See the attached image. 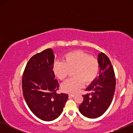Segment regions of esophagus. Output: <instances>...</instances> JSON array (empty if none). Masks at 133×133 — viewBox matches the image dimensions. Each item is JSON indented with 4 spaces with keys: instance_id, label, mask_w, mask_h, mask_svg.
<instances>
[{
    "instance_id": "1",
    "label": "esophagus",
    "mask_w": 133,
    "mask_h": 133,
    "mask_svg": "<svg viewBox=\"0 0 133 133\" xmlns=\"http://www.w3.org/2000/svg\"><path fill=\"white\" fill-rule=\"evenodd\" d=\"M74 96H75V94H73V93H70V94H69V96H70V97H73Z\"/></svg>"
}]
</instances>
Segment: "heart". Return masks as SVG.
<instances>
[{
    "label": "heart",
    "mask_w": 133,
    "mask_h": 133,
    "mask_svg": "<svg viewBox=\"0 0 133 133\" xmlns=\"http://www.w3.org/2000/svg\"><path fill=\"white\" fill-rule=\"evenodd\" d=\"M63 61L54 62L52 67L54 74L63 81L72 71L74 77L62 84L63 91L75 93L83 87V83L90 84L97 77L99 65L94 56H89L82 51L76 50L65 54Z\"/></svg>",
    "instance_id": "heart-1"
}]
</instances>
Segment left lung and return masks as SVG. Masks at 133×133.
<instances>
[{
  "label": "left lung",
  "mask_w": 133,
  "mask_h": 133,
  "mask_svg": "<svg viewBox=\"0 0 133 133\" xmlns=\"http://www.w3.org/2000/svg\"><path fill=\"white\" fill-rule=\"evenodd\" d=\"M100 68L97 77L86 91L91 93L83 95V101L79 107V111L85 117L95 119L102 115L111 103L116 88V77L111 63L103 52L98 55Z\"/></svg>",
  "instance_id": "obj_1"
}]
</instances>
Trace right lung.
Returning a JSON list of instances; mask_svg holds the SVG:
<instances>
[{"label": "right lung", "mask_w": 133, "mask_h": 133, "mask_svg": "<svg viewBox=\"0 0 133 133\" xmlns=\"http://www.w3.org/2000/svg\"><path fill=\"white\" fill-rule=\"evenodd\" d=\"M54 55L51 48L30 58L22 76L23 95L29 108L44 121L56 119L63 111L68 94H57L59 84L54 79Z\"/></svg>", "instance_id": "add662e5"}]
</instances>
